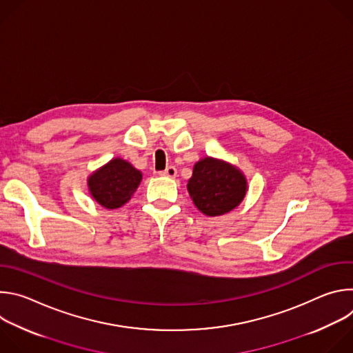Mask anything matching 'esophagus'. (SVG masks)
<instances>
[{"label": "esophagus", "mask_w": 353, "mask_h": 353, "mask_svg": "<svg viewBox=\"0 0 353 353\" xmlns=\"http://www.w3.org/2000/svg\"><path fill=\"white\" fill-rule=\"evenodd\" d=\"M161 176H166V177H170V179H174L177 176V169L174 166H169L166 168L163 172L159 173Z\"/></svg>", "instance_id": "esophagus-1"}]
</instances>
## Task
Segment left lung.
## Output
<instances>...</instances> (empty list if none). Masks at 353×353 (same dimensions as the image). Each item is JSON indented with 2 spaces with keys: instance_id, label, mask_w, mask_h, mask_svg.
Segmentation results:
<instances>
[{
  "instance_id": "left-lung-1",
  "label": "left lung",
  "mask_w": 353,
  "mask_h": 353,
  "mask_svg": "<svg viewBox=\"0 0 353 353\" xmlns=\"http://www.w3.org/2000/svg\"><path fill=\"white\" fill-rule=\"evenodd\" d=\"M187 190L194 205L204 215L221 216L240 205L248 185L237 166L207 157L194 165Z\"/></svg>"
}]
</instances>
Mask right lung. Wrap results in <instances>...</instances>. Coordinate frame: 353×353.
I'll list each match as a JSON object with an SVG mask.
<instances>
[{
    "instance_id": "1",
    "label": "right lung",
    "mask_w": 353,
    "mask_h": 353,
    "mask_svg": "<svg viewBox=\"0 0 353 353\" xmlns=\"http://www.w3.org/2000/svg\"><path fill=\"white\" fill-rule=\"evenodd\" d=\"M142 180V173L130 162L113 158L88 177V191L99 205L117 210L127 204Z\"/></svg>"
}]
</instances>
